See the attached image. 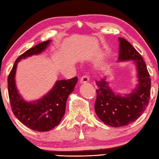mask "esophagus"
Masks as SVG:
<instances>
[{"label":"esophagus","instance_id":"obj_1","mask_svg":"<svg viewBox=\"0 0 159 159\" xmlns=\"http://www.w3.org/2000/svg\"><path fill=\"white\" fill-rule=\"evenodd\" d=\"M89 77L87 76V75H83V76L80 78V82L81 83V84H84V83H87V82H89Z\"/></svg>","mask_w":159,"mask_h":159}]
</instances>
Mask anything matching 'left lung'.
Here are the masks:
<instances>
[{"label": "left lung", "instance_id": "8db88e82", "mask_svg": "<svg viewBox=\"0 0 159 159\" xmlns=\"http://www.w3.org/2000/svg\"><path fill=\"white\" fill-rule=\"evenodd\" d=\"M119 61L134 60L138 72V86L129 94H116L106 81L97 80L95 111L105 125L123 127L134 122L144 112L150 100L151 78L142 57L125 39L120 37Z\"/></svg>", "mask_w": 159, "mask_h": 159}]
</instances>
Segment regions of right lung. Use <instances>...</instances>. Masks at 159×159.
I'll list each match as a JSON object with an SVG mask.
<instances>
[{"label": "right lung", "instance_id": "add662e5", "mask_svg": "<svg viewBox=\"0 0 159 159\" xmlns=\"http://www.w3.org/2000/svg\"><path fill=\"white\" fill-rule=\"evenodd\" d=\"M49 42L47 40L39 43L17 57L7 77V90L12 112L22 124L37 132H47L59 124L65 114L68 97L74 90L78 80L76 76L58 80L51 91L36 101L28 102L21 98L15 83L17 63L22 59L43 52Z\"/></svg>", "mask_w": 159, "mask_h": 159}]
</instances>
